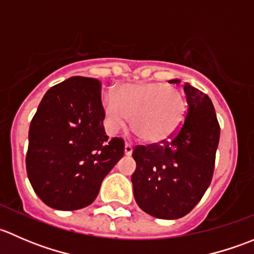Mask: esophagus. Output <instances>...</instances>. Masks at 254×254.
Wrapping results in <instances>:
<instances>
[{"mask_svg":"<svg viewBox=\"0 0 254 254\" xmlns=\"http://www.w3.org/2000/svg\"><path fill=\"white\" fill-rule=\"evenodd\" d=\"M124 153L125 156H131L132 153V145L131 143H125V147H124Z\"/></svg>","mask_w":254,"mask_h":254,"instance_id":"esophagus-1","label":"esophagus"}]
</instances>
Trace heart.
<instances>
[{"label":"heart","instance_id":"obj_1","mask_svg":"<svg viewBox=\"0 0 254 254\" xmlns=\"http://www.w3.org/2000/svg\"><path fill=\"white\" fill-rule=\"evenodd\" d=\"M106 127L117 134L131 117V130L148 143L167 141L183 125L187 102L176 87L161 82L125 83L102 98Z\"/></svg>","mask_w":254,"mask_h":254}]
</instances>
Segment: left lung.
Returning a JSON list of instances; mask_svg holds the SVG:
<instances>
[{
  "mask_svg": "<svg viewBox=\"0 0 254 254\" xmlns=\"http://www.w3.org/2000/svg\"><path fill=\"white\" fill-rule=\"evenodd\" d=\"M170 82L181 83L179 79ZM188 111L181 129L161 145L136 146L131 182L137 205L157 219L183 217L200 201L214 173L220 125L205 93L184 83Z\"/></svg>",
  "mask_w": 254,
  "mask_h": 254,
  "instance_id": "left-lung-1",
  "label": "left lung"
}]
</instances>
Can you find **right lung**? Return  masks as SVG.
<instances>
[{"mask_svg": "<svg viewBox=\"0 0 254 254\" xmlns=\"http://www.w3.org/2000/svg\"><path fill=\"white\" fill-rule=\"evenodd\" d=\"M101 82L70 77L43 97L29 127L27 173L37 195L56 210L94 201L104 177L124 156V141L103 125Z\"/></svg>", "mask_w": 254, "mask_h": 254, "instance_id": "add662e5", "label": "right lung"}]
</instances>
